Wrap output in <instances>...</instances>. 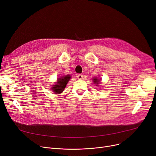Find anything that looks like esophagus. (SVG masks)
<instances>
[{"label":"esophagus","instance_id":"1","mask_svg":"<svg viewBox=\"0 0 156 156\" xmlns=\"http://www.w3.org/2000/svg\"><path fill=\"white\" fill-rule=\"evenodd\" d=\"M83 76L82 74H79V75H77V78L78 80H81L83 78Z\"/></svg>","mask_w":156,"mask_h":156}]
</instances>
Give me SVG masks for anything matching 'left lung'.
Listing matches in <instances>:
<instances>
[{"label": "left lung", "mask_w": 156, "mask_h": 156, "mask_svg": "<svg viewBox=\"0 0 156 156\" xmlns=\"http://www.w3.org/2000/svg\"><path fill=\"white\" fill-rule=\"evenodd\" d=\"M94 80V83H95L97 85H98V84H99V80H98V79H97L96 78H94V79L93 80Z\"/></svg>", "instance_id": "8db88e82"}]
</instances>
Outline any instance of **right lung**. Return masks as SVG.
<instances>
[{"label": "right lung", "instance_id": "add662e5", "mask_svg": "<svg viewBox=\"0 0 156 156\" xmlns=\"http://www.w3.org/2000/svg\"><path fill=\"white\" fill-rule=\"evenodd\" d=\"M70 78V75H66L57 79V82L55 85H53L54 87H52V90L54 91V92L57 94H59L60 93H61L64 90V88L66 86Z\"/></svg>", "mask_w": 156, "mask_h": 156}]
</instances>
